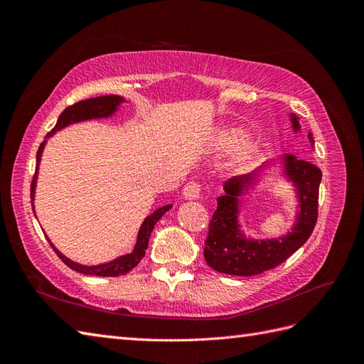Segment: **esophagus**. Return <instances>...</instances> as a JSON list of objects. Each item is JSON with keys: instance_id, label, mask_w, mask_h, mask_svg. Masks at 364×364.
I'll return each mask as SVG.
<instances>
[{"instance_id": "1", "label": "esophagus", "mask_w": 364, "mask_h": 364, "mask_svg": "<svg viewBox=\"0 0 364 364\" xmlns=\"http://www.w3.org/2000/svg\"><path fill=\"white\" fill-rule=\"evenodd\" d=\"M182 194H183L185 199H188V200L199 199V196H200V183L196 182V181H190L188 183L183 186Z\"/></svg>"}]
</instances>
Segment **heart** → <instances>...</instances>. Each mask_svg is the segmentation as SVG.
<instances>
[{
    "label": "heart",
    "instance_id": "1",
    "mask_svg": "<svg viewBox=\"0 0 364 364\" xmlns=\"http://www.w3.org/2000/svg\"><path fill=\"white\" fill-rule=\"evenodd\" d=\"M246 139V134L241 129L237 127H226L222 129L215 136V142L217 146L222 150H230L240 144H243ZM250 162V153L249 151H243L240 155V158L237 159V165L240 168H246Z\"/></svg>",
    "mask_w": 364,
    "mask_h": 364
}]
</instances>
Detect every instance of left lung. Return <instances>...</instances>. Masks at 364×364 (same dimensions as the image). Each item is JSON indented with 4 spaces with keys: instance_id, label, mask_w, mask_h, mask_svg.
Masks as SVG:
<instances>
[{
    "instance_id": "left-lung-1",
    "label": "left lung",
    "mask_w": 364,
    "mask_h": 364,
    "mask_svg": "<svg viewBox=\"0 0 364 364\" xmlns=\"http://www.w3.org/2000/svg\"><path fill=\"white\" fill-rule=\"evenodd\" d=\"M290 119L293 130H299L301 124L297 117L291 114ZM308 139L314 144L311 132L308 134ZM282 165L285 178L294 185L299 202L296 223L290 232L272 240L246 238L238 223L240 197L255 183L258 173L234 176L225 182V194L217 199V209L209 222L203 250L209 267L235 277H253L279 266L310 238L317 222L322 171L314 164L297 159L293 155H285Z\"/></svg>"
}]
</instances>
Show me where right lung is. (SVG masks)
<instances>
[{"label":"right lung","mask_w":364,"mask_h":364,"mask_svg":"<svg viewBox=\"0 0 364 364\" xmlns=\"http://www.w3.org/2000/svg\"><path fill=\"white\" fill-rule=\"evenodd\" d=\"M124 102L123 97L119 95H103V97H95V98H87V100H82L77 102L73 106H68L65 111L59 115V119L56 126L51 132H48L46 138H50L51 135L56 134L58 130L67 127L73 123H80V121H86V119H95V118H107L114 115V112L118 109V106ZM46 142L43 141L42 144L38 149V155H36V171L35 176H33L31 181V206L35 208V188H36V179H38V168H39V162H41V156H42V150L46 147ZM171 208V205H165L159 209H156L155 213L150 214L146 217L144 222H142L139 230H138V237H136V243L134 246V250L130 253H126V255L119 257L111 262H105V264H98V266H82L79 262H74L70 258H67L60 253L56 247L53 246V243L50 241L51 247L54 249V252L58 253V257L67 264V266L75 272L79 273H85V274H95V277H119V274H126L127 272H130L134 267L138 266V262L144 258L146 250L149 247V240H150V234L153 228L158 223V220L168 211ZM35 211V209H33Z\"/></svg>","instance_id":"right-lung-1"}]
</instances>
